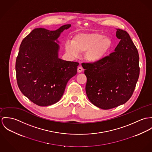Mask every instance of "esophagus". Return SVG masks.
Masks as SVG:
<instances>
[{"label":"esophagus","instance_id":"1","mask_svg":"<svg viewBox=\"0 0 152 152\" xmlns=\"http://www.w3.org/2000/svg\"><path fill=\"white\" fill-rule=\"evenodd\" d=\"M83 68L82 67V66H79L78 68H77V72H79V73H80V72H82V71H83Z\"/></svg>","mask_w":152,"mask_h":152}]
</instances>
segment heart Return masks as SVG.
I'll return each instance as SVG.
<instances>
[{
	"label": "heart",
	"instance_id": "1",
	"mask_svg": "<svg viewBox=\"0 0 152 152\" xmlns=\"http://www.w3.org/2000/svg\"><path fill=\"white\" fill-rule=\"evenodd\" d=\"M112 41L107 36L99 33H82L74 37L73 41L65 44V50L73 56L86 53V59L91 62L101 60L110 50Z\"/></svg>",
	"mask_w": 152,
	"mask_h": 152
}]
</instances>
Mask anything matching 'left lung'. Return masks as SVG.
<instances>
[{
    "label": "left lung",
    "mask_w": 152,
    "mask_h": 152,
    "mask_svg": "<svg viewBox=\"0 0 152 152\" xmlns=\"http://www.w3.org/2000/svg\"><path fill=\"white\" fill-rule=\"evenodd\" d=\"M120 41L114 52L93 63H83L86 92L90 102L103 110L125 104L131 97L140 68L138 51L129 34L117 29Z\"/></svg>",
    "instance_id": "obj_1"
}]
</instances>
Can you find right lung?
Returning a JSON list of instances; mask_svg holds the SVG:
<instances>
[{"mask_svg": "<svg viewBox=\"0 0 152 152\" xmlns=\"http://www.w3.org/2000/svg\"><path fill=\"white\" fill-rule=\"evenodd\" d=\"M70 26L66 24L55 31L35 28L20 44L16 62L17 84L21 93L39 106L59 101L68 81L77 73L79 64L59 58V46L55 41Z\"/></svg>", "mask_w": 152, "mask_h": 152, "instance_id": "right-lung-1", "label": "right lung"}]
</instances>
